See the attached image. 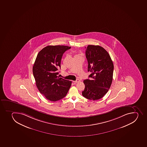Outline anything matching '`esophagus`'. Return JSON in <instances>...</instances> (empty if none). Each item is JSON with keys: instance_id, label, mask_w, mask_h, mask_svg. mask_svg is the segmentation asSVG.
<instances>
[{"instance_id": "34e87169", "label": "esophagus", "mask_w": 147, "mask_h": 147, "mask_svg": "<svg viewBox=\"0 0 147 147\" xmlns=\"http://www.w3.org/2000/svg\"><path fill=\"white\" fill-rule=\"evenodd\" d=\"M73 82L75 83H78L79 82H80V80H78V79H77L76 81H73Z\"/></svg>"}]
</instances>
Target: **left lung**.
Returning a JSON list of instances; mask_svg holds the SVG:
<instances>
[{"mask_svg": "<svg viewBox=\"0 0 147 147\" xmlns=\"http://www.w3.org/2000/svg\"><path fill=\"white\" fill-rule=\"evenodd\" d=\"M90 79L84 80L83 96L96 100L108 92L113 80L114 65L109 54L102 47L88 45L86 49Z\"/></svg>", "mask_w": 147, "mask_h": 147, "instance_id": "obj_1", "label": "left lung"}]
</instances>
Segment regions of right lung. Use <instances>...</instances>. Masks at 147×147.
Wrapping results in <instances>:
<instances>
[{"mask_svg": "<svg viewBox=\"0 0 147 147\" xmlns=\"http://www.w3.org/2000/svg\"><path fill=\"white\" fill-rule=\"evenodd\" d=\"M71 47L48 46L38 53L33 73L39 92L49 100L56 101L66 96L72 82L57 76L62 57Z\"/></svg>", "mask_w": 147, "mask_h": 147, "instance_id": "obj_1", "label": "right lung"}]
</instances>
